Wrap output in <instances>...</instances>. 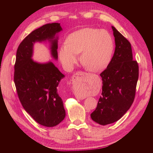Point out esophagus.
Returning a JSON list of instances; mask_svg holds the SVG:
<instances>
[{
  "label": "esophagus",
  "mask_w": 153,
  "mask_h": 153,
  "mask_svg": "<svg viewBox=\"0 0 153 153\" xmlns=\"http://www.w3.org/2000/svg\"><path fill=\"white\" fill-rule=\"evenodd\" d=\"M81 72H78V73H76L75 75H74V76H73V80H75V78H76L79 75H81ZM75 96H76V98H78V99H79V100H82V99H84V98H82V97H81V96H78V95H75Z\"/></svg>",
  "instance_id": "obj_1"
}]
</instances>
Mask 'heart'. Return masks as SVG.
<instances>
[{"label": "heart", "mask_w": 153, "mask_h": 153, "mask_svg": "<svg viewBox=\"0 0 153 153\" xmlns=\"http://www.w3.org/2000/svg\"><path fill=\"white\" fill-rule=\"evenodd\" d=\"M114 48L112 38L108 32L93 28L82 29L69 34L66 46L59 49L60 61L71 69L80 55V61L88 71L99 72L108 65Z\"/></svg>", "instance_id": "heart-1"}]
</instances>
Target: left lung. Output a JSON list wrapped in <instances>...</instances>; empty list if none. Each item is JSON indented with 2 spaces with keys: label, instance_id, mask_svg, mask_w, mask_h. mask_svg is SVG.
I'll return each mask as SVG.
<instances>
[{
  "label": "left lung",
  "instance_id": "left-lung-1",
  "mask_svg": "<svg viewBox=\"0 0 153 153\" xmlns=\"http://www.w3.org/2000/svg\"><path fill=\"white\" fill-rule=\"evenodd\" d=\"M115 48L107 68L100 76L102 92L96 110L91 114L100 125L117 121L131 107L135 98L138 66L133 61L131 44L112 26Z\"/></svg>",
  "mask_w": 153,
  "mask_h": 153
}]
</instances>
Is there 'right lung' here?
Returning a JSON list of instances; mask_svg holds the SVG:
<instances>
[{
	"label": "right lung",
	"instance_id": "obj_1",
	"mask_svg": "<svg viewBox=\"0 0 153 153\" xmlns=\"http://www.w3.org/2000/svg\"><path fill=\"white\" fill-rule=\"evenodd\" d=\"M59 23L43 25L32 31L20 44L16 52L14 81L23 107L39 124L53 127L66 116L63 101L57 91L65 75L52 61L38 62L32 59L36 43L50 44V53L57 61Z\"/></svg>",
	"mask_w": 153,
	"mask_h": 153
}]
</instances>
